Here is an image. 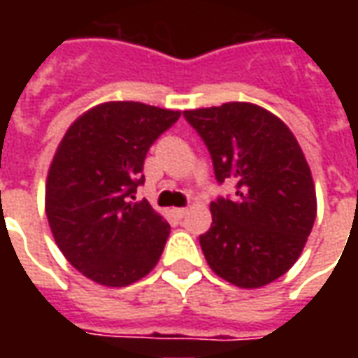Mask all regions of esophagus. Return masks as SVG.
I'll return each mask as SVG.
<instances>
[{"mask_svg": "<svg viewBox=\"0 0 358 358\" xmlns=\"http://www.w3.org/2000/svg\"><path fill=\"white\" fill-rule=\"evenodd\" d=\"M172 213H174V215H176L178 218H184V217H186L187 209H186V207H180V209H172Z\"/></svg>", "mask_w": 358, "mask_h": 358, "instance_id": "34e87169", "label": "esophagus"}]
</instances>
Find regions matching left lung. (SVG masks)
Segmentation results:
<instances>
[{
  "label": "left lung",
  "mask_w": 358,
  "mask_h": 358,
  "mask_svg": "<svg viewBox=\"0 0 358 358\" xmlns=\"http://www.w3.org/2000/svg\"><path fill=\"white\" fill-rule=\"evenodd\" d=\"M213 157L218 182L234 180L232 199L210 203L213 224L199 236L210 270L255 289L292 268L316 218L313 174L284 120L248 101L184 110Z\"/></svg>",
  "instance_id": "obj_1"
}]
</instances>
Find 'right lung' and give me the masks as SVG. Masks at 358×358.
Instances as JSON below:
<instances>
[{
  "label": "right lung",
  "instance_id": "right-lung-1",
  "mask_svg": "<svg viewBox=\"0 0 358 358\" xmlns=\"http://www.w3.org/2000/svg\"><path fill=\"white\" fill-rule=\"evenodd\" d=\"M180 110L140 101H105L69 126L45 180V215L69 263L92 282L124 287L161 259L169 222L145 199L143 159Z\"/></svg>",
  "mask_w": 358,
  "mask_h": 358
}]
</instances>
